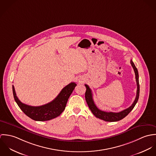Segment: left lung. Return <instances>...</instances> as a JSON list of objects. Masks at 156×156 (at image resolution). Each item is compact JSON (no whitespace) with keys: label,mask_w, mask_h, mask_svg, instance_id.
<instances>
[{"label":"left lung","mask_w":156,"mask_h":156,"mask_svg":"<svg viewBox=\"0 0 156 156\" xmlns=\"http://www.w3.org/2000/svg\"><path fill=\"white\" fill-rule=\"evenodd\" d=\"M130 64L133 68L134 71L136 76V81L137 84V92H136V96L135 98V100L134 101L132 106H130L129 108H128L126 109L123 110L122 111L119 112H107L103 111L100 110L95 105L93 97H92V93L91 89L89 88V86L88 85H85L87 90L85 92V99L87 101V103L88 105V107L90 110L92 112V113L98 118L101 119L102 120H104L105 121L108 122H115L119 121L124 118H125L130 112L133 110L134 107L135 106L136 104L137 103L139 97V74L137 69L136 68V66L134 64L133 62L131 59Z\"/></svg>","instance_id":"8db88e82"}]
</instances>
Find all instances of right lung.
Returning <instances> with one entry per match:
<instances>
[{"instance_id": "right-lung-1", "label": "right lung", "mask_w": 156, "mask_h": 156, "mask_svg": "<svg viewBox=\"0 0 156 156\" xmlns=\"http://www.w3.org/2000/svg\"><path fill=\"white\" fill-rule=\"evenodd\" d=\"M76 85L74 82L70 83L62 89L53 101L40 106H31L22 103L17 97L13 85L12 92L16 102L27 116L35 121H44L56 118L64 111L67 101Z\"/></svg>"}]
</instances>
